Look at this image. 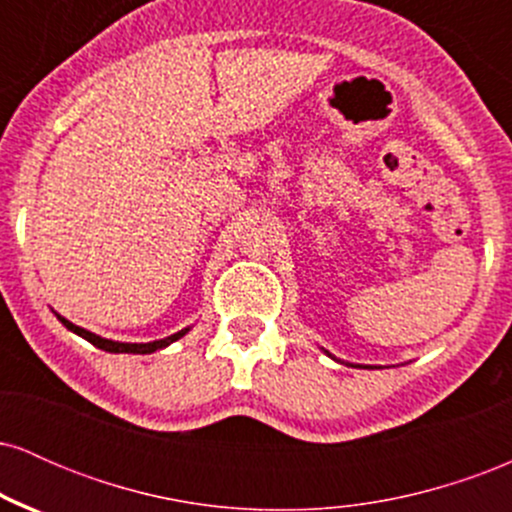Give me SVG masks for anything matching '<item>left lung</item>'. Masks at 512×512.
Instances as JSON below:
<instances>
[{
	"label": "left lung",
	"mask_w": 512,
	"mask_h": 512,
	"mask_svg": "<svg viewBox=\"0 0 512 512\" xmlns=\"http://www.w3.org/2000/svg\"><path fill=\"white\" fill-rule=\"evenodd\" d=\"M322 351H325V349H322ZM325 354H327V356H330V358H334V361H337V363H344V366H351V368H373V366H361V363H349V361H339V358H337V356H332V354H330V351H325Z\"/></svg>",
	"instance_id": "1"
}]
</instances>
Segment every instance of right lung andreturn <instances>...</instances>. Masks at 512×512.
<instances>
[{
	"instance_id": "right-lung-1",
	"label": "right lung",
	"mask_w": 512,
	"mask_h": 512,
	"mask_svg": "<svg viewBox=\"0 0 512 512\" xmlns=\"http://www.w3.org/2000/svg\"><path fill=\"white\" fill-rule=\"evenodd\" d=\"M57 320H60L69 332L79 334V337H84L86 342H91L93 346H98V349H103V351H110V354H154V351L166 349V346L178 342L180 337H185V334L190 332V327H185V330L170 334V337H166V339H156V342H146V344H129V342H113V339L98 337V334H93V332L84 330V327L74 325V322H69L67 317H62V315H57Z\"/></svg>"
}]
</instances>
